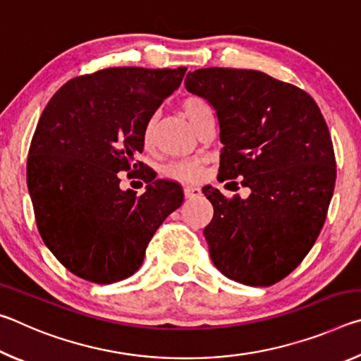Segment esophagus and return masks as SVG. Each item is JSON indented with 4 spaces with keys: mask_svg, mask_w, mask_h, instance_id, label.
Wrapping results in <instances>:
<instances>
[{
    "mask_svg": "<svg viewBox=\"0 0 361 361\" xmlns=\"http://www.w3.org/2000/svg\"><path fill=\"white\" fill-rule=\"evenodd\" d=\"M200 188L197 186H185V197L186 199H192V197H197V195H200Z\"/></svg>",
    "mask_w": 361,
    "mask_h": 361,
    "instance_id": "esophagus-1",
    "label": "esophagus"
}]
</instances>
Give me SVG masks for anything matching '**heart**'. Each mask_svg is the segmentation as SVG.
Returning <instances> with one entry per match:
<instances>
[{"label":"heart","mask_w":361,"mask_h":361,"mask_svg":"<svg viewBox=\"0 0 361 361\" xmlns=\"http://www.w3.org/2000/svg\"><path fill=\"white\" fill-rule=\"evenodd\" d=\"M181 111L194 127H197L199 122L204 119V116L212 113V109L209 103L204 99H200V97H186L181 102ZM154 127L156 119L151 118L146 122L143 132V138L146 143H151L152 135H154ZM162 175L176 181H197L202 178L204 167L199 159H183V161H173L167 164L162 170Z\"/></svg>","instance_id":"heart-1"}]
</instances>
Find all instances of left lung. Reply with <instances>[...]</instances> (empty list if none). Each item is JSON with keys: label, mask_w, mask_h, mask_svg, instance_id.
I'll return each instance as SVG.
<instances>
[{"label": "left lung", "mask_w": 361, "mask_h": 361, "mask_svg": "<svg viewBox=\"0 0 361 361\" xmlns=\"http://www.w3.org/2000/svg\"><path fill=\"white\" fill-rule=\"evenodd\" d=\"M185 85L216 111L218 180L239 178L252 191L243 200L202 189L213 205L204 229L213 264L243 285L277 283L314 247L333 197L336 159L320 108L302 89L255 70H195Z\"/></svg>", "instance_id": "1"}]
</instances>
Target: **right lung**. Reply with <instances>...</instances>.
<instances>
[{
	"mask_svg": "<svg viewBox=\"0 0 361 361\" xmlns=\"http://www.w3.org/2000/svg\"><path fill=\"white\" fill-rule=\"evenodd\" d=\"M186 68L116 66L70 79L42 111L27 161V185L42 242L75 276L108 285L142 266L183 189L135 157L145 126L180 87ZM149 183L140 196L117 173Z\"/></svg>",
	"mask_w": 361,
	"mask_h": 361,
	"instance_id": "right-lung-1",
	"label": "right lung"
}]
</instances>
